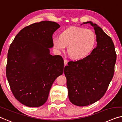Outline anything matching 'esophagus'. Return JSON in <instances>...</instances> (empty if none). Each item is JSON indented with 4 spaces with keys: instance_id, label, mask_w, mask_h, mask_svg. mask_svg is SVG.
I'll return each mask as SVG.
<instances>
[{
    "instance_id": "1",
    "label": "esophagus",
    "mask_w": 122,
    "mask_h": 122,
    "mask_svg": "<svg viewBox=\"0 0 122 122\" xmlns=\"http://www.w3.org/2000/svg\"><path fill=\"white\" fill-rule=\"evenodd\" d=\"M67 64V60L66 59H64V65L65 66H66Z\"/></svg>"
}]
</instances>
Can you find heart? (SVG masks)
<instances>
[{
    "label": "heart",
    "mask_w": 122,
    "mask_h": 122,
    "mask_svg": "<svg viewBox=\"0 0 122 122\" xmlns=\"http://www.w3.org/2000/svg\"><path fill=\"white\" fill-rule=\"evenodd\" d=\"M96 36L92 30L84 27L71 26L61 32L60 37L53 39L54 47L63 51L68 46L67 51L72 58L82 59L91 54L95 47Z\"/></svg>",
    "instance_id": "1"
}]
</instances>
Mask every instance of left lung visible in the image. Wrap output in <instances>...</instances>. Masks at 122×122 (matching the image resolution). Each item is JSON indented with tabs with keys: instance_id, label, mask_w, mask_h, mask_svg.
I'll list each match as a JSON object with an SVG mask.
<instances>
[{
	"instance_id": "left-lung-1",
	"label": "left lung",
	"mask_w": 122,
	"mask_h": 122,
	"mask_svg": "<svg viewBox=\"0 0 122 122\" xmlns=\"http://www.w3.org/2000/svg\"><path fill=\"white\" fill-rule=\"evenodd\" d=\"M96 35L97 46L83 59L70 61L65 67L69 99L77 106H86L104 95L113 77L116 53L112 39L91 21Z\"/></svg>"
}]
</instances>
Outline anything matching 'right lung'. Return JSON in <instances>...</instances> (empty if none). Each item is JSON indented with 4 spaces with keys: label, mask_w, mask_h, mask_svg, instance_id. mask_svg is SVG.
I'll use <instances>...</instances> for the list:
<instances>
[{
    "label": "right lung",
    "mask_w": 122,
    "mask_h": 122,
    "mask_svg": "<svg viewBox=\"0 0 122 122\" xmlns=\"http://www.w3.org/2000/svg\"><path fill=\"white\" fill-rule=\"evenodd\" d=\"M60 27L50 21L32 24L20 30L10 45L6 77L15 98L27 107L43 105L52 83L63 72L62 57L51 55L49 50Z\"/></svg>",
    "instance_id": "1"
}]
</instances>
